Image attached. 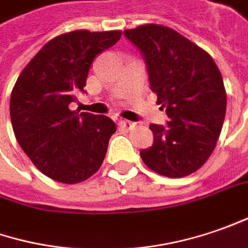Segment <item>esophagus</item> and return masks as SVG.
I'll use <instances>...</instances> for the list:
<instances>
[{"label": "esophagus", "mask_w": 248, "mask_h": 248, "mask_svg": "<svg viewBox=\"0 0 248 248\" xmlns=\"http://www.w3.org/2000/svg\"><path fill=\"white\" fill-rule=\"evenodd\" d=\"M119 124H121L122 127H124V129H127V130H132L133 127L136 126V124H134V122H130V121H121Z\"/></svg>", "instance_id": "1"}]
</instances>
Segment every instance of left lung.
I'll use <instances>...</instances> for the list:
<instances>
[{"mask_svg":"<svg viewBox=\"0 0 248 248\" xmlns=\"http://www.w3.org/2000/svg\"><path fill=\"white\" fill-rule=\"evenodd\" d=\"M124 35L144 56L156 104L169 116L167 126H150L154 144L141 159L165 177L192 174L213 154L224 124L222 75L206 50L166 26L142 24Z\"/></svg>","mask_w":248,"mask_h":248,"instance_id":"1","label":"left lung"}]
</instances>
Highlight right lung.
I'll return each mask as SVG.
<instances>
[{"mask_svg": "<svg viewBox=\"0 0 248 248\" xmlns=\"http://www.w3.org/2000/svg\"><path fill=\"white\" fill-rule=\"evenodd\" d=\"M121 35V30L57 35L31 59L13 86L15 137L34 166L55 181L82 183L106 158L109 137L116 132L114 121L73 111L70 104L86 86L93 59Z\"/></svg>", "mask_w": 248, "mask_h": 248, "instance_id": "1", "label": "right lung"}]
</instances>
